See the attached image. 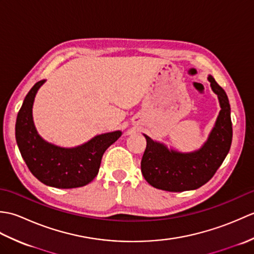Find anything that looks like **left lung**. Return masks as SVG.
Wrapping results in <instances>:
<instances>
[{
    "label": "left lung",
    "instance_id": "1",
    "mask_svg": "<svg viewBox=\"0 0 254 254\" xmlns=\"http://www.w3.org/2000/svg\"><path fill=\"white\" fill-rule=\"evenodd\" d=\"M208 80L218 96L222 110L207 142L201 149L181 154L144 135L147 145L141 169L145 180L152 187L169 192L195 190L212 179L227 156L233 141L229 100L214 77L208 76Z\"/></svg>",
    "mask_w": 254,
    "mask_h": 254
}]
</instances>
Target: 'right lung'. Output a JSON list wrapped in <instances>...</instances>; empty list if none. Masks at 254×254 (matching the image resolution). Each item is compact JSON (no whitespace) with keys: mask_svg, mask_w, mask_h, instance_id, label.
Wrapping results in <instances>:
<instances>
[{"mask_svg":"<svg viewBox=\"0 0 254 254\" xmlns=\"http://www.w3.org/2000/svg\"><path fill=\"white\" fill-rule=\"evenodd\" d=\"M45 79L36 83L25 97L16 119L15 135L21 157L40 182L59 189L88 185L98 175L102 155L121 136L120 131L97 135L75 148H62L44 141L32 122V104Z\"/></svg>","mask_w":254,"mask_h":254,"instance_id":"1","label":"right lung"}]
</instances>
